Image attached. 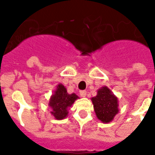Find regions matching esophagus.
<instances>
[{"label":"esophagus","instance_id":"esophagus-1","mask_svg":"<svg viewBox=\"0 0 155 155\" xmlns=\"http://www.w3.org/2000/svg\"><path fill=\"white\" fill-rule=\"evenodd\" d=\"M80 95L81 97H86V95H87V92L84 91V90H82V91H80Z\"/></svg>","mask_w":155,"mask_h":155}]
</instances>
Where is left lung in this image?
I'll return each instance as SVG.
<instances>
[{"instance_id": "left-lung-1", "label": "left lung", "mask_w": 155, "mask_h": 155, "mask_svg": "<svg viewBox=\"0 0 155 155\" xmlns=\"http://www.w3.org/2000/svg\"><path fill=\"white\" fill-rule=\"evenodd\" d=\"M97 118L103 123H108L118 113L117 97L108 87L104 86L97 91V95L92 99Z\"/></svg>"}]
</instances>
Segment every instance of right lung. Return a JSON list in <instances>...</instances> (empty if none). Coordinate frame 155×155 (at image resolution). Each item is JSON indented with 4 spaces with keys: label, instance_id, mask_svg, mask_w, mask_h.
I'll list each match as a JSON object with an SVG mask.
<instances>
[{
    "label": "right lung",
    "instance_id": "right-lung-1",
    "mask_svg": "<svg viewBox=\"0 0 155 155\" xmlns=\"http://www.w3.org/2000/svg\"><path fill=\"white\" fill-rule=\"evenodd\" d=\"M78 98L75 93L68 94L66 87L59 84L50 99L49 106L52 109L51 113L57 120H63L68 117V108Z\"/></svg>",
    "mask_w": 155,
    "mask_h": 155
}]
</instances>
